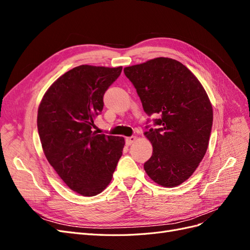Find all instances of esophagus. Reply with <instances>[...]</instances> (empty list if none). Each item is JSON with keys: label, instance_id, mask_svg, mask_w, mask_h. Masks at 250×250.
Masks as SVG:
<instances>
[{"label": "esophagus", "instance_id": "1", "mask_svg": "<svg viewBox=\"0 0 250 250\" xmlns=\"http://www.w3.org/2000/svg\"><path fill=\"white\" fill-rule=\"evenodd\" d=\"M135 141H137V137H134V135H132V137H128L125 139V143L127 146H130L132 143H134Z\"/></svg>", "mask_w": 250, "mask_h": 250}]
</instances>
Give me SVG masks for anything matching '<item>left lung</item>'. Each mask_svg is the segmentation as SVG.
<instances>
[{"instance_id": "obj_1", "label": "left lung", "mask_w": 250, "mask_h": 250, "mask_svg": "<svg viewBox=\"0 0 250 250\" xmlns=\"http://www.w3.org/2000/svg\"><path fill=\"white\" fill-rule=\"evenodd\" d=\"M126 77L137 89L144 111L157 128L144 133L153 147L144 164L148 176L163 187L190 177L207 152L213 107L199 80L175 59L158 57L127 66ZM149 122V120H148Z\"/></svg>"}]
</instances>
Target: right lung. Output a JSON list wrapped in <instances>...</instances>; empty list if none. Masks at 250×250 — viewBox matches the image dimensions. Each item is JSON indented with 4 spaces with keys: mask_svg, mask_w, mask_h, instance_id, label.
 <instances>
[{
    "mask_svg": "<svg viewBox=\"0 0 250 250\" xmlns=\"http://www.w3.org/2000/svg\"><path fill=\"white\" fill-rule=\"evenodd\" d=\"M121 72L122 66H76L53 83L40 104L37 129L44 155L82 196L100 194L108 186L122 155L124 138L93 130L103 96Z\"/></svg>",
    "mask_w": 250,
    "mask_h": 250,
    "instance_id": "1",
    "label": "right lung"
}]
</instances>
